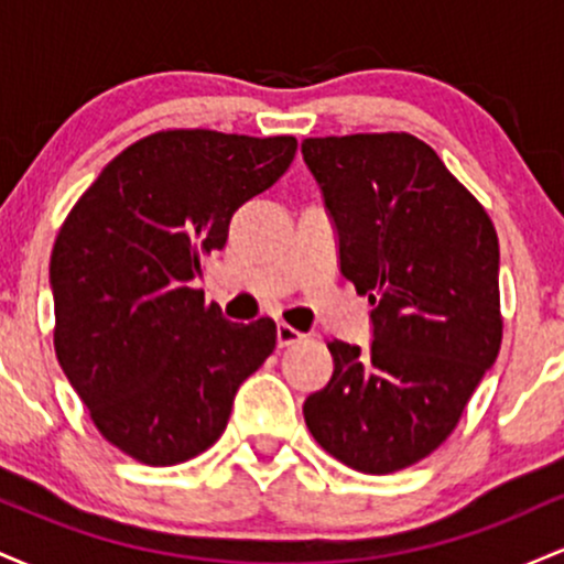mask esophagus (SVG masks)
Segmentation results:
<instances>
[{
  "label": "esophagus",
  "instance_id": "esophagus-1",
  "mask_svg": "<svg viewBox=\"0 0 564 564\" xmlns=\"http://www.w3.org/2000/svg\"><path fill=\"white\" fill-rule=\"evenodd\" d=\"M275 336H278V347L300 345V341L304 339V334H302V332H296V328H294V326H289V323H278Z\"/></svg>",
  "mask_w": 564,
  "mask_h": 564
}]
</instances>
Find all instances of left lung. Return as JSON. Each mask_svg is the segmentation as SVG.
I'll list each match as a JSON object with an SVG mask.
<instances>
[{
  "instance_id": "left-lung-1",
  "label": "left lung",
  "mask_w": 564,
  "mask_h": 564,
  "mask_svg": "<svg viewBox=\"0 0 564 564\" xmlns=\"http://www.w3.org/2000/svg\"><path fill=\"white\" fill-rule=\"evenodd\" d=\"M339 268L373 304V341L332 339V381L304 400L323 451L366 475L422 462L456 430L501 349L488 212L408 132L307 138Z\"/></svg>"
}]
</instances>
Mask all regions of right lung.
Segmentation results:
<instances>
[{"label":"right lung","instance_id":"add662e5","mask_svg":"<svg viewBox=\"0 0 564 564\" xmlns=\"http://www.w3.org/2000/svg\"><path fill=\"white\" fill-rule=\"evenodd\" d=\"M294 153L289 134H148L100 172L57 232V364L100 435L134 462L172 467L215 445L238 387L275 349L273 321H225L191 281Z\"/></svg>","mask_w":564,"mask_h":564}]
</instances>
